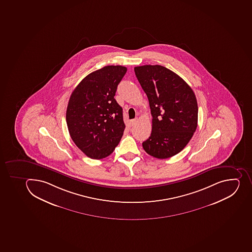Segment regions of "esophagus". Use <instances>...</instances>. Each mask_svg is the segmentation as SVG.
<instances>
[{"mask_svg": "<svg viewBox=\"0 0 252 252\" xmlns=\"http://www.w3.org/2000/svg\"><path fill=\"white\" fill-rule=\"evenodd\" d=\"M136 121H137V119H134V120H131V126H134V125H136Z\"/></svg>", "mask_w": 252, "mask_h": 252, "instance_id": "1", "label": "esophagus"}]
</instances>
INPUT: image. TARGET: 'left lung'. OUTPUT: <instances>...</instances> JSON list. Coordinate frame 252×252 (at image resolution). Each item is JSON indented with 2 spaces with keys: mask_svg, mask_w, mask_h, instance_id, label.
I'll return each instance as SVG.
<instances>
[{
  "mask_svg": "<svg viewBox=\"0 0 252 252\" xmlns=\"http://www.w3.org/2000/svg\"><path fill=\"white\" fill-rule=\"evenodd\" d=\"M134 70L153 116L151 135L143 148L158 159L171 158L184 149L196 131L197 98L192 88L168 68L145 65Z\"/></svg>",
  "mask_w": 252,
  "mask_h": 252,
  "instance_id": "8db88e82",
  "label": "left lung"
}]
</instances>
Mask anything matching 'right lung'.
I'll return each mask as SVG.
<instances>
[{
  "instance_id": "right-lung-1",
  "label": "right lung",
  "mask_w": 252,
  "mask_h": 252,
  "mask_svg": "<svg viewBox=\"0 0 252 252\" xmlns=\"http://www.w3.org/2000/svg\"><path fill=\"white\" fill-rule=\"evenodd\" d=\"M127 68L106 66L84 78L70 95L66 120L70 137L88 158L112 154L122 138L123 109L114 96Z\"/></svg>"
}]
</instances>
